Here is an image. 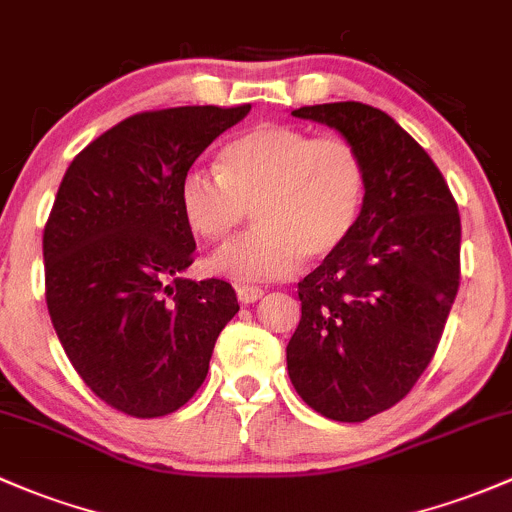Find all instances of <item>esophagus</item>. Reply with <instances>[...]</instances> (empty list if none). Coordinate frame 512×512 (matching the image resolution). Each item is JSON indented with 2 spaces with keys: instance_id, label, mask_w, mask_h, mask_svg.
<instances>
[{
  "instance_id": "obj_1",
  "label": "esophagus",
  "mask_w": 512,
  "mask_h": 512,
  "mask_svg": "<svg viewBox=\"0 0 512 512\" xmlns=\"http://www.w3.org/2000/svg\"><path fill=\"white\" fill-rule=\"evenodd\" d=\"M235 292H238L240 304H255V301L260 299L262 294H265V289H260V287H250V284H240V287L235 289Z\"/></svg>"
}]
</instances>
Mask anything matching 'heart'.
Masks as SVG:
<instances>
[{"mask_svg": "<svg viewBox=\"0 0 512 512\" xmlns=\"http://www.w3.org/2000/svg\"><path fill=\"white\" fill-rule=\"evenodd\" d=\"M368 169L346 137H314L294 125H260L228 142L218 169L191 166L179 184L188 228L225 240L252 208L255 228L211 257L233 279H272L304 260H324L353 235L363 213Z\"/></svg>", "mask_w": 512, "mask_h": 512, "instance_id": "heart-1", "label": "heart"}]
</instances>
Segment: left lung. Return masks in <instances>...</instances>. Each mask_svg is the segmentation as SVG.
Returning a JSON list of instances; mask_svg holds the SVG:
<instances>
[{
  "label": "left lung",
  "mask_w": 512,
  "mask_h": 512,
  "mask_svg": "<svg viewBox=\"0 0 512 512\" xmlns=\"http://www.w3.org/2000/svg\"><path fill=\"white\" fill-rule=\"evenodd\" d=\"M336 127L368 169L353 235L299 282L287 370L301 400L336 422L390 410L432 363L461 279V218L429 154L363 102L299 107Z\"/></svg>",
  "instance_id": "1"
}]
</instances>
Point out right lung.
<instances>
[{
    "instance_id": "obj_1",
    "label": "right lung",
    "mask_w": 512,
    "mask_h": 512,
    "mask_svg": "<svg viewBox=\"0 0 512 512\" xmlns=\"http://www.w3.org/2000/svg\"><path fill=\"white\" fill-rule=\"evenodd\" d=\"M250 105L137 112L68 166L43 228L51 324L83 383L117 412H176L206 380L238 314L223 279L179 277L193 240L181 176Z\"/></svg>"
}]
</instances>
